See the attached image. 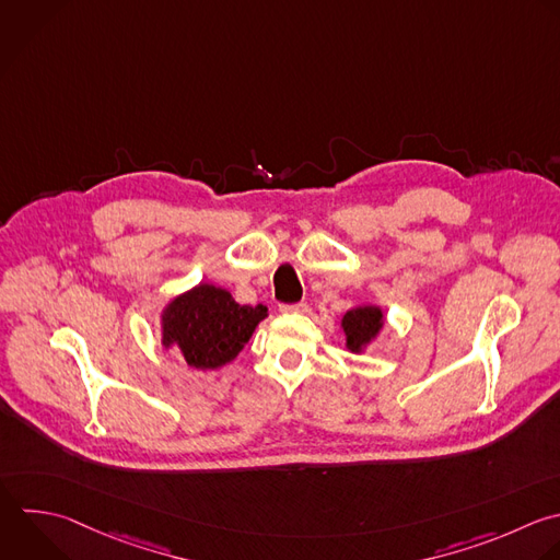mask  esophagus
Listing matches in <instances>:
<instances>
[{"mask_svg":"<svg viewBox=\"0 0 560 560\" xmlns=\"http://www.w3.org/2000/svg\"><path fill=\"white\" fill-rule=\"evenodd\" d=\"M308 311V306L304 302H298V304H282L280 306V313L284 315H304Z\"/></svg>","mask_w":560,"mask_h":560,"instance_id":"34e87169","label":"esophagus"}]
</instances>
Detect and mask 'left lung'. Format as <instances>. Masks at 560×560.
I'll return each mask as SVG.
<instances>
[{
  "instance_id": "left-lung-1",
  "label": "left lung",
  "mask_w": 560,
  "mask_h": 560,
  "mask_svg": "<svg viewBox=\"0 0 560 560\" xmlns=\"http://www.w3.org/2000/svg\"><path fill=\"white\" fill-rule=\"evenodd\" d=\"M385 324V311L378 304H361L346 311L339 319L346 337V350L352 354H363L368 346L378 339Z\"/></svg>"
}]
</instances>
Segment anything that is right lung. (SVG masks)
I'll return each instance as SVG.
<instances>
[{
    "instance_id": "right-lung-1",
    "label": "right lung",
    "mask_w": 560,
    "mask_h": 560,
    "mask_svg": "<svg viewBox=\"0 0 560 560\" xmlns=\"http://www.w3.org/2000/svg\"><path fill=\"white\" fill-rule=\"evenodd\" d=\"M267 315L262 304H238L228 289L199 282L162 308V346L179 352L188 368L219 370L241 354Z\"/></svg>"
}]
</instances>
